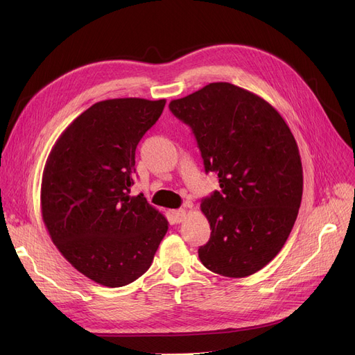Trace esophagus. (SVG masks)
<instances>
[{
    "label": "esophagus",
    "instance_id": "1",
    "mask_svg": "<svg viewBox=\"0 0 355 355\" xmlns=\"http://www.w3.org/2000/svg\"><path fill=\"white\" fill-rule=\"evenodd\" d=\"M173 216H174V220H175V223H181V221L184 220V217H185V210H184V209L175 210V211L173 213Z\"/></svg>",
    "mask_w": 355,
    "mask_h": 355
}]
</instances>
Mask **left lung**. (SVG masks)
<instances>
[{
  "mask_svg": "<svg viewBox=\"0 0 355 355\" xmlns=\"http://www.w3.org/2000/svg\"><path fill=\"white\" fill-rule=\"evenodd\" d=\"M170 110L196 137L206 173L220 191L201 200L210 240L198 249L209 270L245 277L281 252L302 200V162L279 112L226 82L171 101Z\"/></svg>",
  "mask_w": 355,
  "mask_h": 355,
  "instance_id": "8db88e82",
  "label": "left lung"
}]
</instances>
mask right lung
I'll return each instance as SVG.
<instances>
[{"instance_id":"add662e5","label":"right lung","mask_w":355,"mask_h":355,"mask_svg":"<svg viewBox=\"0 0 355 355\" xmlns=\"http://www.w3.org/2000/svg\"><path fill=\"white\" fill-rule=\"evenodd\" d=\"M165 99L92 105L54 144L42 181V214L53 243L74 269L107 288L151 266L168 230L144 194L130 197L135 151Z\"/></svg>"}]
</instances>
